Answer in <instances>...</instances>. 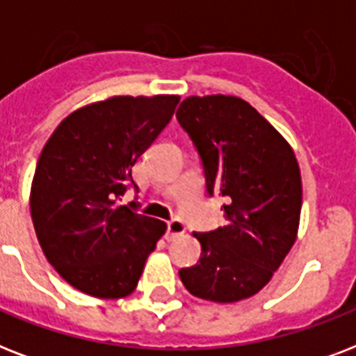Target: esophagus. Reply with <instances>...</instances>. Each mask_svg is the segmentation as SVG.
<instances>
[{"label": "esophagus", "instance_id": "1", "mask_svg": "<svg viewBox=\"0 0 356 356\" xmlns=\"http://www.w3.org/2000/svg\"><path fill=\"white\" fill-rule=\"evenodd\" d=\"M184 231H186V225L181 220H172L166 225V240H173V238L181 236Z\"/></svg>", "mask_w": 356, "mask_h": 356}]
</instances>
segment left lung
<instances>
[{
	"label": "left lung",
	"mask_w": 356,
	"mask_h": 356,
	"mask_svg": "<svg viewBox=\"0 0 356 356\" xmlns=\"http://www.w3.org/2000/svg\"><path fill=\"white\" fill-rule=\"evenodd\" d=\"M177 122L200 155L207 194L225 201V225L194 233L200 262L179 270V277L195 298H251L270 282L298 236L303 190L296 155L240 97H186Z\"/></svg>",
	"instance_id": "8db88e82"
}]
</instances>
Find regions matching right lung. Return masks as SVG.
Segmentation results:
<instances>
[{"label": "right lung", "mask_w": 356, "mask_h": 356, "mask_svg": "<svg viewBox=\"0 0 356 356\" xmlns=\"http://www.w3.org/2000/svg\"><path fill=\"white\" fill-rule=\"evenodd\" d=\"M179 96H116L72 113L47 140L31 186L42 251L64 281L94 298L133 292L166 223L116 207L133 166L172 120Z\"/></svg>", "instance_id": "1"}]
</instances>
